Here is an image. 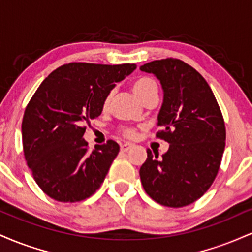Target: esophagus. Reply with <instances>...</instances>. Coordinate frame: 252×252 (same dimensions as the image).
Returning <instances> with one entry per match:
<instances>
[{
    "mask_svg": "<svg viewBox=\"0 0 252 252\" xmlns=\"http://www.w3.org/2000/svg\"><path fill=\"white\" fill-rule=\"evenodd\" d=\"M132 147H134V144H131V143H123L122 146H121V152H123V153L128 152V150L131 149Z\"/></svg>",
    "mask_w": 252,
    "mask_h": 252,
    "instance_id": "34e87169",
    "label": "esophagus"
}]
</instances>
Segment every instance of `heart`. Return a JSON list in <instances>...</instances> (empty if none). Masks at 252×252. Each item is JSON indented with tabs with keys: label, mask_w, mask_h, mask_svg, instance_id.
<instances>
[{
	"label": "heart",
	"mask_w": 252,
	"mask_h": 252,
	"mask_svg": "<svg viewBox=\"0 0 252 252\" xmlns=\"http://www.w3.org/2000/svg\"><path fill=\"white\" fill-rule=\"evenodd\" d=\"M132 91H134L135 96L140 100H142L144 97L148 96L152 92H158V84L153 78L150 77H140L132 83ZM110 99V96L106 97V99L104 100V106L108 105ZM123 135L126 137H132L135 135V130L131 128H126L123 129Z\"/></svg>",
	"instance_id": "heart-1"
}]
</instances>
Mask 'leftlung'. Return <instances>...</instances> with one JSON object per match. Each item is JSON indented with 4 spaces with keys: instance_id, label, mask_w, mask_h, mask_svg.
<instances>
[{
    "instance_id": "left-lung-1",
    "label": "left lung",
    "mask_w": 252,
    "mask_h": 252,
    "mask_svg": "<svg viewBox=\"0 0 252 252\" xmlns=\"http://www.w3.org/2000/svg\"><path fill=\"white\" fill-rule=\"evenodd\" d=\"M141 71L160 80L163 102L156 136L169 143L162 158L147 150L140 168L143 189L153 200L182 207L210 189L225 148V124L215 94L204 77L179 59L144 63Z\"/></svg>"
}]
</instances>
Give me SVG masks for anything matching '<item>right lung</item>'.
<instances>
[{
    "mask_svg": "<svg viewBox=\"0 0 252 252\" xmlns=\"http://www.w3.org/2000/svg\"><path fill=\"white\" fill-rule=\"evenodd\" d=\"M135 68V63H66L32 97L22 120L24 153L34 180L52 199L84 200L103 184L120 146L110 140L89 153L84 123L102 114L116 83Z\"/></svg>",
    "mask_w": 252,
    "mask_h": 252,
    "instance_id": "obj_1",
    "label": "right lung"
}]
</instances>
